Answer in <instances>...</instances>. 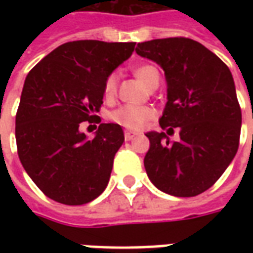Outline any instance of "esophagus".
<instances>
[{"label": "esophagus", "instance_id": "esophagus-1", "mask_svg": "<svg viewBox=\"0 0 253 253\" xmlns=\"http://www.w3.org/2000/svg\"><path fill=\"white\" fill-rule=\"evenodd\" d=\"M138 134L137 132H134V131H125V138H126V141H131V139H134V138L137 137Z\"/></svg>", "mask_w": 253, "mask_h": 253}]
</instances>
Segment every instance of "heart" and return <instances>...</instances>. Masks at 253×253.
Here are the masks:
<instances>
[{"label":"heart","instance_id":"obj_1","mask_svg":"<svg viewBox=\"0 0 253 253\" xmlns=\"http://www.w3.org/2000/svg\"><path fill=\"white\" fill-rule=\"evenodd\" d=\"M134 76L141 83L149 88L156 81L160 80L159 70L152 65H139L134 69ZM118 88V74L112 73L110 74L104 84V94L105 97H112L116 93ZM156 115L153 108L146 105H134L126 104L116 108L110 114L111 121H114L118 125L130 128V130H141L148 125L149 121H152Z\"/></svg>","mask_w":253,"mask_h":253}]
</instances>
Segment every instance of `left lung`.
<instances>
[{
    "mask_svg": "<svg viewBox=\"0 0 253 253\" xmlns=\"http://www.w3.org/2000/svg\"><path fill=\"white\" fill-rule=\"evenodd\" d=\"M138 55L165 73L167 104L160 118L177 142L149 131L143 164L154 186L173 196H195L221 177L239 149L241 130L236 86L229 67L209 48L187 38L138 43Z\"/></svg>",
    "mask_w": 253,
    "mask_h": 253,
    "instance_id": "obj_1",
    "label": "left lung"
}]
</instances>
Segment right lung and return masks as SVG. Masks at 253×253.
I'll list each match as a JSON object with an SVG mask.
<instances>
[{"label": "right lung", "instance_id": "1", "mask_svg": "<svg viewBox=\"0 0 253 253\" xmlns=\"http://www.w3.org/2000/svg\"><path fill=\"white\" fill-rule=\"evenodd\" d=\"M134 47V42H69L25 78L16 114L17 153L25 172L52 201L85 205L108 184L123 130L101 123L88 138L80 125L99 112L105 80L131 57Z\"/></svg>", "mask_w": 253, "mask_h": 253}]
</instances>
